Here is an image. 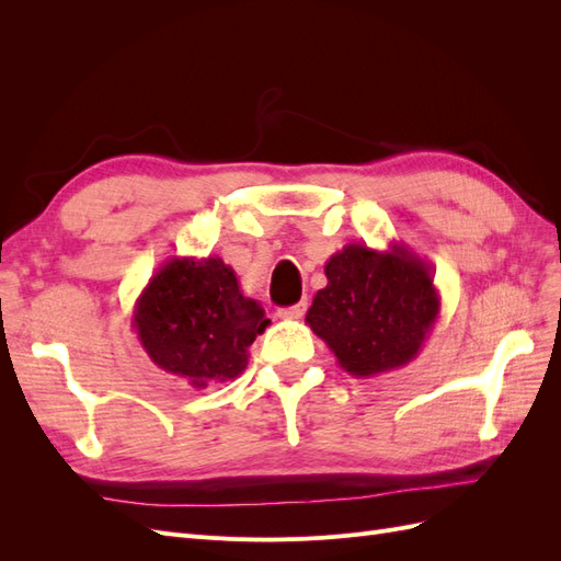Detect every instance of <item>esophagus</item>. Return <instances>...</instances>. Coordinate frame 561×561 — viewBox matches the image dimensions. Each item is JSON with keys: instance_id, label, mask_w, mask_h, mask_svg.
Wrapping results in <instances>:
<instances>
[{"instance_id": "34e87169", "label": "esophagus", "mask_w": 561, "mask_h": 561, "mask_svg": "<svg viewBox=\"0 0 561 561\" xmlns=\"http://www.w3.org/2000/svg\"><path fill=\"white\" fill-rule=\"evenodd\" d=\"M307 299L304 301H299V304H295V307H287V309H278V318H283V320H297V318H301L304 313H307Z\"/></svg>"}]
</instances>
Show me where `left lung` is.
I'll use <instances>...</instances> for the list:
<instances>
[{
	"label": "left lung",
	"instance_id": "8db88e82",
	"mask_svg": "<svg viewBox=\"0 0 561 561\" xmlns=\"http://www.w3.org/2000/svg\"><path fill=\"white\" fill-rule=\"evenodd\" d=\"M307 325L344 371L369 379L412 363L439 316L431 264L404 243H348L325 264Z\"/></svg>",
	"mask_w": 561,
	"mask_h": 561
}]
</instances>
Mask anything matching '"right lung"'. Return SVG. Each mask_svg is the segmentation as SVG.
Segmentation results:
<instances>
[{"label": "right lung", "mask_w": 561, "mask_h": 561, "mask_svg": "<svg viewBox=\"0 0 561 561\" xmlns=\"http://www.w3.org/2000/svg\"><path fill=\"white\" fill-rule=\"evenodd\" d=\"M266 325L260 304L219 257L165 260L133 311L151 363L198 390L243 375L248 346Z\"/></svg>", "instance_id": "1"}]
</instances>
